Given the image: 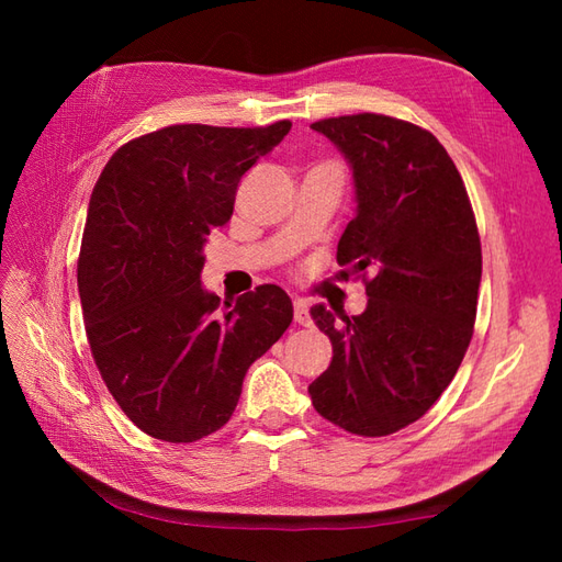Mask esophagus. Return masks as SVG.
<instances>
[{
	"label": "esophagus",
	"mask_w": 562,
	"mask_h": 562,
	"mask_svg": "<svg viewBox=\"0 0 562 562\" xmlns=\"http://www.w3.org/2000/svg\"><path fill=\"white\" fill-rule=\"evenodd\" d=\"M294 321L300 326L312 324V316H308V302L306 300H294Z\"/></svg>",
	"instance_id": "esophagus-1"
}]
</instances>
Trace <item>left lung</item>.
Returning a JSON list of instances; mask_svg holds the SVG:
<instances>
[{"label":"left lung","mask_w":562,"mask_h":562,"mask_svg":"<svg viewBox=\"0 0 562 562\" xmlns=\"http://www.w3.org/2000/svg\"><path fill=\"white\" fill-rule=\"evenodd\" d=\"M312 130L352 171L357 210L338 262L372 278L360 316L312 306L333 360L308 396L333 425L384 437L432 408L469 348L483 270L479 226L457 166L427 130L376 113Z\"/></svg>","instance_id":"left-lung-1"}]
</instances>
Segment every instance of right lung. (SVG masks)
<instances>
[{"mask_svg": "<svg viewBox=\"0 0 562 562\" xmlns=\"http://www.w3.org/2000/svg\"><path fill=\"white\" fill-rule=\"evenodd\" d=\"M292 123L171 125L117 149L93 186L77 282L93 362L142 432L188 445L229 423L292 300L260 284L234 304L202 288L207 236Z\"/></svg>", "mask_w": 562, "mask_h": 562, "instance_id": "1", "label": "right lung"}]
</instances>
